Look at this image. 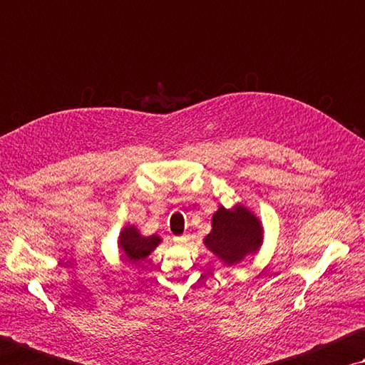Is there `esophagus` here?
Returning a JSON list of instances; mask_svg holds the SVG:
<instances>
[{
	"label": "esophagus",
	"instance_id": "esophagus-1",
	"mask_svg": "<svg viewBox=\"0 0 365 365\" xmlns=\"http://www.w3.org/2000/svg\"><path fill=\"white\" fill-rule=\"evenodd\" d=\"M187 241H188V235H182V236L174 237V242H177V244H185Z\"/></svg>",
	"mask_w": 365,
	"mask_h": 365
}]
</instances>
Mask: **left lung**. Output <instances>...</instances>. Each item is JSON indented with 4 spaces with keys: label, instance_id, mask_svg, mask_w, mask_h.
<instances>
[{
    "label": "left lung",
    "instance_id": "1",
    "mask_svg": "<svg viewBox=\"0 0 365 365\" xmlns=\"http://www.w3.org/2000/svg\"><path fill=\"white\" fill-rule=\"evenodd\" d=\"M262 244V222L244 204H236L233 209L220 205L212 215L210 233L204 237V246L227 267L257 254Z\"/></svg>",
    "mask_w": 365,
    "mask_h": 365
}]
</instances>
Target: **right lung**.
Segmentation results:
<instances>
[{
  "instance_id": "right-lung-1",
  "label": "right lung",
  "mask_w": 365,
  "mask_h": 365,
  "mask_svg": "<svg viewBox=\"0 0 365 365\" xmlns=\"http://www.w3.org/2000/svg\"><path fill=\"white\" fill-rule=\"evenodd\" d=\"M161 237L158 235L151 236H142L134 225H128L124 227L121 233H119L118 246L119 250L123 252V257L125 262L129 263H138L143 262L151 252H153L161 244Z\"/></svg>"
}]
</instances>
